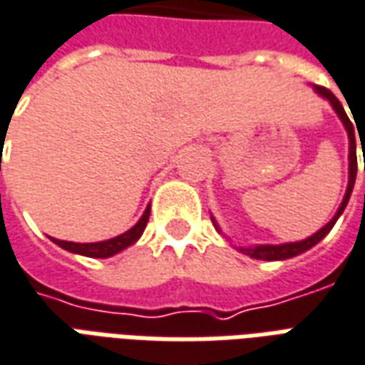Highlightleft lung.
Returning <instances> with one entry per match:
<instances>
[{
	"instance_id": "left-lung-1",
	"label": "left lung",
	"mask_w": 365,
	"mask_h": 365,
	"mask_svg": "<svg viewBox=\"0 0 365 365\" xmlns=\"http://www.w3.org/2000/svg\"><path fill=\"white\" fill-rule=\"evenodd\" d=\"M314 91L320 96H324L328 103L332 104V108L336 110V114L340 116V120H342L344 128L348 132V138H350V175H348V187H346V195H344L342 203H340V207L336 211V215H334L328 223H326L320 231H316L314 235L308 237L304 241H297V243H282V245H255V247H239V251L245 255H249V257H253V259H262V261H284V259H290V257H297V255L304 253L308 249H312L318 241H322L328 233H330V229L334 227V223L338 221V217L342 215V211L348 205V200H350L351 190H354V183H356V174H358V158H356V134H354V126H351L350 118H348V114L344 110V106L340 104V101L334 96L328 88L324 86H314ZM364 170H365V154H364ZM213 223H215V219H213ZM217 227V223H215ZM219 229V227H217Z\"/></svg>"
}]
</instances>
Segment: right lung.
Returning a JSON list of instances; mask_svg holds the SVG:
<instances>
[{
    "mask_svg": "<svg viewBox=\"0 0 365 365\" xmlns=\"http://www.w3.org/2000/svg\"><path fill=\"white\" fill-rule=\"evenodd\" d=\"M148 219H150V205H148L144 215L140 217L136 225L128 229L126 233L114 237V239L98 241V243H73V241H58V239H53V243H57L58 247H63L65 251H71V253L85 255V257H93V259H108L112 255L120 253L126 247H130V245H134L138 241L142 233H144V229H146Z\"/></svg>",
    "mask_w": 365,
    "mask_h": 365,
    "instance_id": "obj_1",
    "label": "right lung"
}]
</instances>
